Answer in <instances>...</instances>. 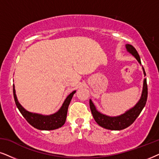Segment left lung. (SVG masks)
Segmentation results:
<instances>
[{
  "mask_svg": "<svg viewBox=\"0 0 159 159\" xmlns=\"http://www.w3.org/2000/svg\"><path fill=\"white\" fill-rule=\"evenodd\" d=\"M125 48L128 53L131 54L136 58L140 65H142L141 59H140L139 55L137 51L134 46L130 45H125ZM142 70L144 77H145L146 73L144 71V67H142ZM147 98H148V85H147V78H144L143 81V87H142V92L140 99L136 103L134 107L130 108L128 111H126L124 114H120L119 116H108L106 114H102L101 112L98 111L96 108V106L92 100H89V106L90 109H91L92 116H93L94 120L96 122L101 126L102 128H106V129L112 130H120L125 128H128L133 122L135 121L136 118L139 115L141 111L143 109L144 106H145L147 102Z\"/></svg>",
  "mask_w": 159,
  "mask_h": 159,
  "instance_id": "left-lung-1",
  "label": "left lung"
}]
</instances>
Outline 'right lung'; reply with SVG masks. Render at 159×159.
Returning a JSON list of instances; mask_svg holds the SVG:
<instances>
[{
  "label": "right lung",
  "instance_id": "obj_1",
  "mask_svg": "<svg viewBox=\"0 0 159 159\" xmlns=\"http://www.w3.org/2000/svg\"><path fill=\"white\" fill-rule=\"evenodd\" d=\"M76 90L72 92L66 98L61 108L58 110L56 113L50 114V115H44V114L33 113L30 112L24 108L20 103L18 101L16 91L15 89V85H13V94L16 106L23 117L27 120V122L35 128L42 130H55L61 128L65 123L66 118H67L68 106L70 105V101L73 98V94L75 93Z\"/></svg>",
  "mask_w": 159,
  "mask_h": 159
}]
</instances>
